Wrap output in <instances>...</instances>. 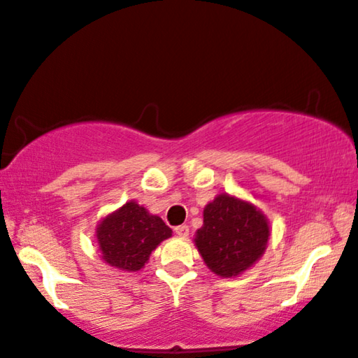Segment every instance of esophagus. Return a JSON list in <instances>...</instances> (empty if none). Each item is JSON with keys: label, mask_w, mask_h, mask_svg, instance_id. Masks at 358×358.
Masks as SVG:
<instances>
[{"label": "esophagus", "mask_w": 358, "mask_h": 358, "mask_svg": "<svg viewBox=\"0 0 358 358\" xmlns=\"http://www.w3.org/2000/svg\"><path fill=\"white\" fill-rule=\"evenodd\" d=\"M175 232H176V236L178 237H188V234H189V227L188 226H178V227H175Z\"/></svg>", "instance_id": "obj_1"}]
</instances>
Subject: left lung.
Instances as JSON below:
<instances>
[{"mask_svg":"<svg viewBox=\"0 0 358 358\" xmlns=\"http://www.w3.org/2000/svg\"><path fill=\"white\" fill-rule=\"evenodd\" d=\"M268 219L254 204L222 193L206 204L194 244L208 268L224 278L241 275L264 255Z\"/></svg>","mask_w":358,"mask_h":358,"instance_id":"obj_1","label":"left lung"}]
</instances>
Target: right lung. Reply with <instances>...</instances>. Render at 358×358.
Instances as JSON below:
<instances>
[{"label": "right lung", "mask_w": 358, "mask_h": 358, "mask_svg": "<svg viewBox=\"0 0 358 358\" xmlns=\"http://www.w3.org/2000/svg\"><path fill=\"white\" fill-rule=\"evenodd\" d=\"M171 237V229L159 216L136 201H127L108 214L96 227L103 260L124 271H139L162 241Z\"/></svg>", "instance_id": "1"}]
</instances>
